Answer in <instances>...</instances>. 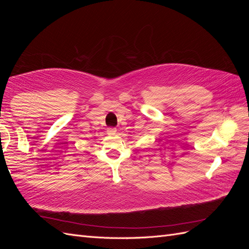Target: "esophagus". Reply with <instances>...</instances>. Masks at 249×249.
Masks as SVG:
<instances>
[{"label": "esophagus", "instance_id": "obj_1", "mask_svg": "<svg viewBox=\"0 0 249 249\" xmlns=\"http://www.w3.org/2000/svg\"><path fill=\"white\" fill-rule=\"evenodd\" d=\"M107 133H108V135H114L116 133V129L115 127H108Z\"/></svg>", "mask_w": 249, "mask_h": 249}]
</instances>
